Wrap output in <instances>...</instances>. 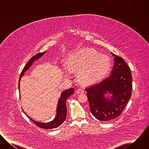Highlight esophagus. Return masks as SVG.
I'll use <instances>...</instances> for the list:
<instances>
[{
    "mask_svg": "<svg viewBox=\"0 0 149 149\" xmlns=\"http://www.w3.org/2000/svg\"><path fill=\"white\" fill-rule=\"evenodd\" d=\"M76 92H77V93H78V94H82V93L84 92V90L83 88H79V89L77 90Z\"/></svg>",
    "mask_w": 149,
    "mask_h": 149,
    "instance_id": "obj_1",
    "label": "esophagus"
}]
</instances>
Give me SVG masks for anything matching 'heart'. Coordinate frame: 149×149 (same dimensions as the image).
<instances>
[{"label": "heart", "mask_w": 149, "mask_h": 149, "mask_svg": "<svg viewBox=\"0 0 149 149\" xmlns=\"http://www.w3.org/2000/svg\"><path fill=\"white\" fill-rule=\"evenodd\" d=\"M66 64L70 71H78L79 80L85 83H94L104 78L112 66L108 57L91 49L72 52L66 58Z\"/></svg>", "instance_id": "1"}]
</instances>
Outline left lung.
<instances>
[{"mask_svg":"<svg viewBox=\"0 0 149 149\" xmlns=\"http://www.w3.org/2000/svg\"><path fill=\"white\" fill-rule=\"evenodd\" d=\"M111 54L114 56V63L111 75L85 89L90 111L101 121L112 120L119 116L132 94V75L129 66L123 58ZM107 92L113 94L111 99L104 97Z\"/></svg>","mask_w":149,"mask_h":149,"instance_id":"1","label":"left lung"}]
</instances>
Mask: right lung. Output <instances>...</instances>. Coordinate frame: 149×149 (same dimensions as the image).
Wrapping results in <instances>:
<instances>
[{
	"label": "right lung",
	"instance_id": "add662e5",
	"mask_svg": "<svg viewBox=\"0 0 149 149\" xmlns=\"http://www.w3.org/2000/svg\"><path fill=\"white\" fill-rule=\"evenodd\" d=\"M45 53H46V51L41 53L37 54L35 56L31 57L29 60L28 63L26 65V66L22 70L21 74L19 77V84H18L19 91V82L21 79L22 77L24 74V71H27L29 69L30 66L32 65V64H33V63L34 62V61L40 58ZM74 88H70L62 92L61 94V97L58 99V102L57 106L56 116L54 120L47 123H41V122H39L33 120L29 117H28L35 124L36 126L43 129H52V128H55L59 127L60 125H61L64 123V121L66 120V113H67L66 101L70 95L74 94Z\"/></svg>",
	"mask_w": 149,
	"mask_h": 149
}]
</instances>
